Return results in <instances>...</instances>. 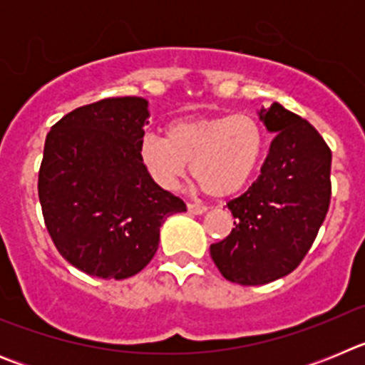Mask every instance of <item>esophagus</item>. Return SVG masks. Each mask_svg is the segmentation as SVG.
Wrapping results in <instances>:
<instances>
[{
    "label": "esophagus",
    "mask_w": 365,
    "mask_h": 365,
    "mask_svg": "<svg viewBox=\"0 0 365 365\" xmlns=\"http://www.w3.org/2000/svg\"><path fill=\"white\" fill-rule=\"evenodd\" d=\"M186 208H188V214L192 215H201L208 210L206 206H201V205H186Z\"/></svg>",
    "instance_id": "34e87169"
}]
</instances>
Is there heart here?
<instances>
[{
  "instance_id": "b5f03b06",
  "label": "heart",
  "mask_w": 365,
  "mask_h": 365,
  "mask_svg": "<svg viewBox=\"0 0 365 365\" xmlns=\"http://www.w3.org/2000/svg\"><path fill=\"white\" fill-rule=\"evenodd\" d=\"M265 143V128L248 113L188 117L170 122L166 137L144 135L138 157L163 190L179 188L192 160L199 188L215 197H230L252 179Z\"/></svg>"
}]
</instances>
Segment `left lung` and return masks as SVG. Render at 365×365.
<instances>
[{"label": "left lung", "mask_w": 365, "mask_h": 365, "mask_svg": "<svg viewBox=\"0 0 365 365\" xmlns=\"http://www.w3.org/2000/svg\"><path fill=\"white\" fill-rule=\"evenodd\" d=\"M257 117L274 135L269 155L256 182L227 205L235 228L210 247L219 272L240 285H265L291 274L331 201V150L322 135L278 102Z\"/></svg>", "instance_id": "8db88e82"}]
</instances>
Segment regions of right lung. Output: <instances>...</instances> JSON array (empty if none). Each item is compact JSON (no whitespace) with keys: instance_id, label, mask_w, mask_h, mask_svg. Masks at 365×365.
I'll return each mask as SVG.
<instances>
[{"instance_id":"obj_1","label":"right lung","mask_w":365,"mask_h":365,"mask_svg":"<svg viewBox=\"0 0 365 365\" xmlns=\"http://www.w3.org/2000/svg\"><path fill=\"white\" fill-rule=\"evenodd\" d=\"M150 102L117 96L74 109L45 138L38 195L45 227L71 265L125 279L153 259L166 217L186 212L138 157Z\"/></svg>"}]
</instances>
